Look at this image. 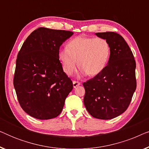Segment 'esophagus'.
<instances>
[{"instance_id":"1","label":"esophagus","mask_w":149,"mask_h":149,"mask_svg":"<svg viewBox=\"0 0 149 149\" xmlns=\"http://www.w3.org/2000/svg\"><path fill=\"white\" fill-rule=\"evenodd\" d=\"M72 83H73V87H74V88H76L77 86H79V85H81L80 83L78 82V81H73Z\"/></svg>"}]
</instances>
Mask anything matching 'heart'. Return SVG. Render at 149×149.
I'll list each match as a JSON object with an SVG mask.
<instances>
[{
    "label": "heart",
    "mask_w": 149,
    "mask_h": 149,
    "mask_svg": "<svg viewBox=\"0 0 149 149\" xmlns=\"http://www.w3.org/2000/svg\"><path fill=\"white\" fill-rule=\"evenodd\" d=\"M111 52L105 38L77 36L68 42L67 48L59 51L58 59L67 75L75 72L79 63L83 74L95 76L106 68Z\"/></svg>",
    "instance_id": "obj_1"
}]
</instances>
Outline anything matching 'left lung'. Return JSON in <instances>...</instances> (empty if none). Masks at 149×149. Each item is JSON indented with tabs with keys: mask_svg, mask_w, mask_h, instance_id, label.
<instances>
[{
	"mask_svg": "<svg viewBox=\"0 0 149 149\" xmlns=\"http://www.w3.org/2000/svg\"><path fill=\"white\" fill-rule=\"evenodd\" d=\"M111 46L106 68L93 79L83 83V102L88 113L99 119H111L123 113L129 107L136 89V61L130 47L120 34L97 32Z\"/></svg>",
	"mask_w": 149,
	"mask_h": 149,
	"instance_id": "left-lung-1",
	"label": "left lung"
}]
</instances>
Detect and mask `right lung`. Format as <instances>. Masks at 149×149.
Listing matches in <instances>:
<instances>
[{
  "instance_id": "right-lung-1",
  "label": "right lung",
  "mask_w": 149,
  "mask_h": 149,
  "mask_svg": "<svg viewBox=\"0 0 149 149\" xmlns=\"http://www.w3.org/2000/svg\"><path fill=\"white\" fill-rule=\"evenodd\" d=\"M73 34L39 28L28 36L18 53L13 85L22 109L32 117L53 119L62 111L73 85L63 70L58 52Z\"/></svg>"
}]
</instances>
